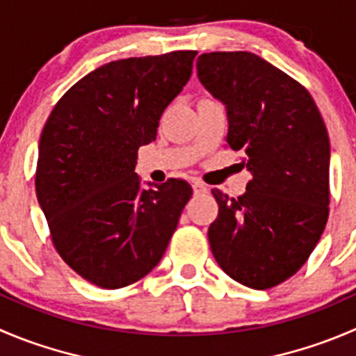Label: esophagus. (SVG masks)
I'll return each instance as SVG.
<instances>
[{
    "label": "esophagus",
    "mask_w": 356,
    "mask_h": 356,
    "mask_svg": "<svg viewBox=\"0 0 356 356\" xmlns=\"http://www.w3.org/2000/svg\"><path fill=\"white\" fill-rule=\"evenodd\" d=\"M193 193H195V195H205L207 193V186L205 184H202V182H193Z\"/></svg>",
    "instance_id": "obj_1"
}]
</instances>
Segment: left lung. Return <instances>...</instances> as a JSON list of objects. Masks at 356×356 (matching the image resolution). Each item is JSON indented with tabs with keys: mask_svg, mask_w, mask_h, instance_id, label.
<instances>
[{
	"mask_svg": "<svg viewBox=\"0 0 356 356\" xmlns=\"http://www.w3.org/2000/svg\"><path fill=\"white\" fill-rule=\"evenodd\" d=\"M198 79L227 115V144L252 174L243 196L212 189L219 216L209 241L238 284L264 291L308 261L329 217L330 143L305 86L250 51H212Z\"/></svg>",
	"mask_w": 356,
	"mask_h": 356,
	"instance_id": "8db88e82",
	"label": "left lung"
}]
</instances>
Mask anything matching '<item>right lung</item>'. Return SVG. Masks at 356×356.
I'll return each mask as SVG.
<instances>
[{
	"label": "right lung",
	"mask_w": 356,
	"mask_h": 356,
	"mask_svg": "<svg viewBox=\"0 0 356 356\" xmlns=\"http://www.w3.org/2000/svg\"><path fill=\"white\" fill-rule=\"evenodd\" d=\"M195 50L109 62L55 104L38 146L36 196L72 270L102 289L146 277L163 257L193 189L140 186L137 151L191 78Z\"/></svg>",
	"instance_id": "obj_1"
}]
</instances>
